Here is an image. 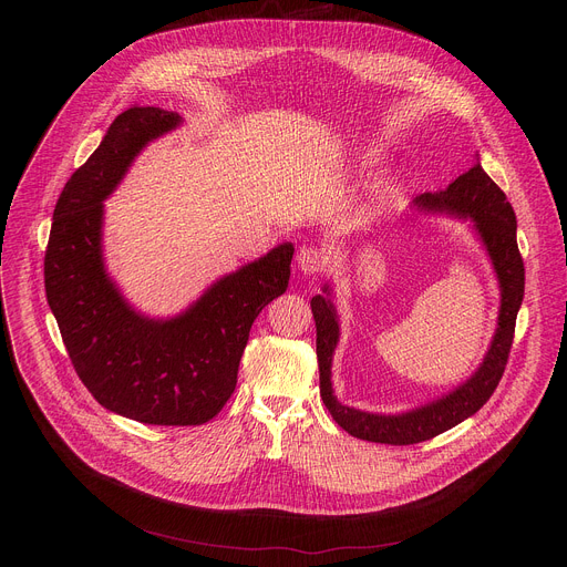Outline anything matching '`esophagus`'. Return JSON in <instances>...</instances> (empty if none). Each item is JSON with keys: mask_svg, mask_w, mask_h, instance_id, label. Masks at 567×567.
Masks as SVG:
<instances>
[{"mask_svg": "<svg viewBox=\"0 0 567 567\" xmlns=\"http://www.w3.org/2000/svg\"><path fill=\"white\" fill-rule=\"evenodd\" d=\"M296 260H298V269H300L305 276H313V274H318L322 267L328 265L326 254H322V251L316 249V247H302Z\"/></svg>", "mask_w": 567, "mask_h": 567, "instance_id": "esophagus-1", "label": "esophagus"}]
</instances>
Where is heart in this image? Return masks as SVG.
Wrapping results in <instances>:
<instances>
[{"label": "heart", "mask_w": 567, "mask_h": 567, "mask_svg": "<svg viewBox=\"0 0 567 567\" xmlns=\"http://www.w3.org/2000/svg\"><path fill=\"white\" fill-rule=\"evenodd\" d=\"M357 161H359V166H372V164H374V154H370V152H359V154H357Z\"/></svg>", "instance_id": "b5f03b06"}]
</instances>
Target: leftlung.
Returning a JSON list of instances; mask_svg holds the SVG:
<instances>
[{"mask_svg":"<svg viewBox=\"0 0 567 567\" xmlns=\"http://www.w3.org/2000/svg\"><path fill=\"white\" fill-rule=\"evenodd\" d=\"M413 208L420 213H437L455 219H468L473 233L487 251L501 289L498 328L492 337L489 350L477 370L455 385L451 392L422 403L417 409L403 413H370L354 406H346L332 388V359L339 346L341 326L332 302V285H322V293L311 298V313L316 320V357L320 370V396L337 424L350 435L379 444H417L431 440L466 417L475 415L494 394L512 350L516 316L525 293V267L516 241V213L505 193L494 179L482 171L480 156L475 164L460 175L449 188L440 193H424L413 199Z\"/></svg>","mask_w":567,"mask_h":567,"instance_id":"obj_1","label":"left lung"}]
</instances>
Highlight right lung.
<instances>
[{
  "mask_svg": "<svg viewBox=\"0 0 567 567\" xmlns=\"http://www.w3.org/2000/svg\"><path fill=\"white\" fill-rule=\"evenodd\" d=\"M184 118L161 107H130L60 193L44 256L47 302L69 359L107 411L156 426H197L230 399L258 313L287 291L293 245L215 280L177 316L134 309L103 256L105 199L134 158Z\"/></svg>",
  "mask_w": 567,
  "mask_h": 567,
  "instance_id": "right-lung-1",
  "label": "right lung"
}]
</instances>
